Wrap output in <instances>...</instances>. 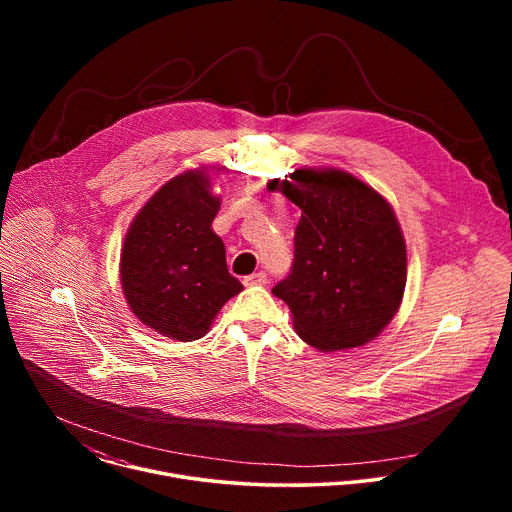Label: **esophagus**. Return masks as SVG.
I'll return each mask as SVG.
<instances>
[{
	"label": "esophagus",
	"mask_w": 512,
	"mask_h": 512,
	"mask_svg": "<svg viewBox=\"0 0 512 512\" xmlns=\"http://www.w3.org/2000/svg\"><path fill=\"white\" fill-rule=\"evenodd\" d=\"M267 281H269V277H267V273H265V271H259V273L247 275V277L243 279V283H245V285H265Z\"/></svg>",
	"instance_id": "34e87169"
}]
</instances>
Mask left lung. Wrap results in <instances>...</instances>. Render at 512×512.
Here are the masks:
<instances>
[{
  "label": "left lung",
  "instance_id": "1",
  "mask_svg": "<svg viewBox=\"0 0 512 512\" xmlns=\"http://www.w3.org/2000/svg\"><path fill=\"white\" fill-rule=\"evenodd\" d=\"M267 188L302 208L291 271L271 289L289 306L298 336L324 352L371 342L397 314L407 281L391 204L336 168H302Z\"/></svg>",
  "mask_w": 512,
  "mask_h": 512
}]
</instances>
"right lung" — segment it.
Returning a JSON list of instances; mask_svg holds the SVG:
<instances>
[{
  "label": "right lung",
  "mask_w": 512,
  "mask_h": 512,
  "mask_svg": "<svg viewBox=\"0 0 512 512\" xmlns=\"http://www.w3.org/2000/svg\"><path fill=\"white\" fill-rule=\"evenodd\" d=\"M221 206L202 170L166 182L137 212L121 251V285L141 324L172 340L202 338L243 289L210 225Z\"/></svg>",
  "instance_id": "right-lung-1"
}]
</instances>
